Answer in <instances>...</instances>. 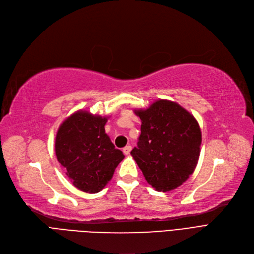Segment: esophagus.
Returning <instances> with one entry per match:
<instances>
[{
    "instance_id": "34e87169",
    "label": "esophagus",
    "mask_w": 254,
    "mask_h": 254,
    "mask_svg": "<svg viewBox=\"0 0 254 254\" xmlns=\"http://www.w3.org/2000/svg\"><path fill=\"white\" fill-rule=\"evenodd\" d=\"M130 150H131V146H129V145H128V146H126V147L124 148V150H123V151H124V153H125L126 155H128V154H129V152H130Z\"/></svg>"
}]
</instances>
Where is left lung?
Masks as SVG:
<instances>
[{"instance_id":"obj_1","label":"left lung","mask_w":254,"mask_h":254,"mask_svg":"<svg viewBox=\"0 0 254 254\" xmlns=\"http://www.w3.org/2000/svg\"><path fill=\"white\" fill-rule=\"evenodd\" d=\"M140 117L138 146L130 151L143 175L157 191L177 189L192 174L199 156L202 132L196 119L179 104L158 100Z\"/></svg>"}]
</instances>
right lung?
I'll return each mask as SVG.
<instances>
[{"instance_id":"obj_1","label":"right lung","mask_w":254,"mask_h":254,"mask_svg":"<svg viewBox=\"0 0 254 254\" xmlns=\"http://www.w3.org/2000/svg\"><path fill=\"white\" fill-rule=\"evenodd\" d=\"M108 117L79 110L59 127L56 154L75 188L88 193L101 191L125 158L105 132Z\"/></svg>"}]
</instances>
